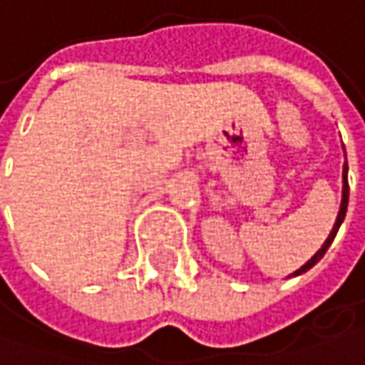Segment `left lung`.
I'll use <instances>...</instances> for the list:
<instances>
[{
	"label": "left lung",
	"instance_id": "left-lung-1",
	"mask_svg": "<svg viewBox=\"0 0 365 365\" xmlns=\"http://www.w3.org/2000/svg\"><path fill=\"white\" fill-rule=\"evenodd\" d=\"M347 202H349V183H347V163H345V167H343V200H341V210H339V215H336V221H334V227H332L331 235H329V240L322 244V247L312 256L310 260L304 264V267L299 268V270H295L293 274H302V272H306L308 268H312L324 254H327V250H329V246L332 244V240H334V235H336V231H339V227H341V223H343V219H345V212H347Z\"/></svg>",
	"mask_w": 365,
	"mask_h": 365
}]
</instances>
